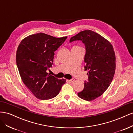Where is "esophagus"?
<instances>
[{"label": "esophagus", "instance_id": "esophagus-1", "mask_svg": "<svg viewBox=\"0 0 133 133\" xmlns=\"http://www.w3.org/2000/svg\"><path fill=\"white\" fill-rule=\"evenodd\" d=\"M67 81L70 83H73L74 81H75V79H70V80H68Z\"/></svg>", "mask_w": 133, "mask_h": 133}]
</instances>
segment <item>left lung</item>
<instances>
[{
  "label": "left lung",
  "instance_id": "1",
  "mask_svg": "<svg viewBox=\"0 0 133 133\" xmlns=\"http://www.w3.org/2000/svg\"><path fill=\"white\" fill-rule=\"evenodd\" d=\"M81 41L85 46V70H88V81L79 98L91 101L106 91L113 79L115 71V55L113 47L108 40L90 30H85L71 37L70 43Z\"/></svg>",
  "mask_w": 133,
  "mask_h": 133
}]
</instances>
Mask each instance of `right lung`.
Wrapping results in <instances>:
<instances>
[{
	"label": "right lung",
	"instance_id": "right-lung-1",
	"mask_svg": "<svg viewBox=\"0 0 133 133\" xmlns=\"http://www.w3.org/2000/svg\"><path fill=\"white\" fill-rule=\"evenodd\" d=\"M67 37L55 38L43 33L29 35L21 41L16 54V62L22 81L36 98L50 99L57 96L64 79L48 74L52 66L54 51Z\"/></svg>",
	"mask_w": 133,
	"mask_h": 133
}]
</instances>
